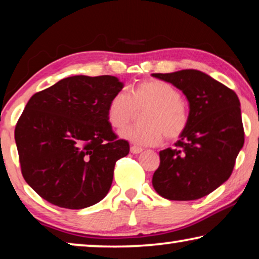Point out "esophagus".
Segmentation results:
<instances>
[{"label":"esophagus","instance_id":"obj_1","mask_svg":"<svg viewBox=\"0 0 259 259\" xmlns=\"http://www.w3.org/2000/svg\"><path fill=\"white\" fill-rule=\"evenodd\" d=\"M143 152V148L139 147V146H136V145H133V146H131V153L133 154H139Z\"/></svg>","mask_w":259,"mask_h":259}]
</instances>
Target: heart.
<instances>
[{"label": "heart", "mask_w": 259, "mask_h": 259, "mask_svg": "<svg viewBox=\"0 0 259 259\" xmlns=\"http://www.w3.org/2000/svg\"><path fill=\"white\" fill-rule=\"evenodd\" d=\"M182 93L162 80H145L134 86L130 97L118 92L107 106V119L113 128L122 131L141 115L143 123L121 133L139 146H155L164 140L180 138L189 126V112Z\"/></svg>", "instance_id": "b5f03b06"}]
</instances>
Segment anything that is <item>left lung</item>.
<instances>
[{
    "mask_svg": "<svg viewBox=\"0 0 259 259\" xmlns=\"http://www.w3.org/2000/svg\"><path fill=\"white\" fill-rule=\"evenodd\" d=\"M152 76L183 91L190 104L189 126L175 148L159 152L160 165L152 184L169 200H196L230 178L244 145L237 94L196 69Z\"/></svg>",
    "mask_w": 259,
    "mask_h": 259,
    "instance_id": "left-lung-1",
    "label": "left lung"
}]
</instances>
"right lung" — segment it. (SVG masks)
Here are the masks:
<instances>
[{
	"label": "right lung",
	"instance_id": "right-lung-1",
	"mask_svg": "<svg viewBox=\"0 0 259 259\" xmlns=\"http://www.w3.org/2000/svg\"><path fill=\"white\" fill-rule=\"evenodd\" d=\"M122 87L115 76L75 75L29 99L15 141L23 178L45 200L80 210L108 193L116 160L130 152L107 119Z\"/></svg>",
	"mask_w": 259,
	"mask_h": 259
}]
</instances>
